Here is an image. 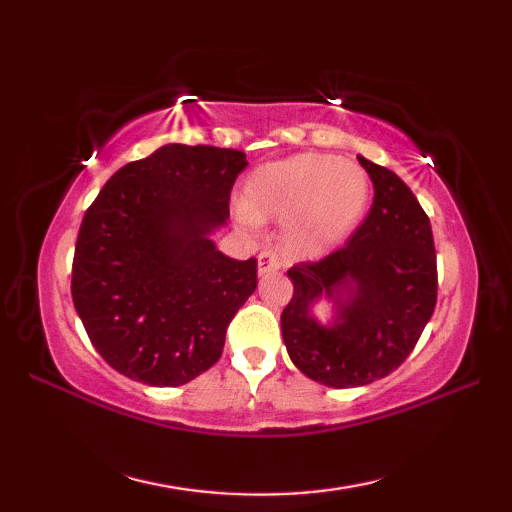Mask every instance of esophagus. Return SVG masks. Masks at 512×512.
I'll return each instance as SVG.
<instances>
[{
    "label": "esophagus",
    "mask_w": 512,
    "mask_h": 512,
    "mask_svg": "<svg viewBox=\"0 0 512 512\" xmlns=\"http://www.w3.org/2000/svg\"><path fill=\"white\" fill-rule=\"evenodd\" d=\"M257 266H259V275H270V273H277L281 268V255L277 250H262L257 257Z\"/></svg>",
    "instance_id": "esophagus-1"
}]
</instances>
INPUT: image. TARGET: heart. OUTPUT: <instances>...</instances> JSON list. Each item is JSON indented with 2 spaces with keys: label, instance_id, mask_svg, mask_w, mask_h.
I'll list each match as a JSON object with an SVG mask.
<instances>
[{
  "label": "heart",
  "instance_id": "heart-1",
  "mask_svg": "<svg viewBox=\"0 0 512 512\" xmlns=\"http://www.w3.org/2000/svg\"><path fill=\"white\" fill-rule=\"evenodd\" d=\"M372 195L367 171L330 154H297L259 167L248 180L255 215L292 220L299 253H321L354 231ZM246 220H253L244 213Z\"/></svg>",
  "mask_w": 512,
  "mask_h": 512
}]
</instances>
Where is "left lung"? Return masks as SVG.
<instances>
[{
    "mask_svg": "<svg viewBox=\"0 0 512 512\" xmlns=\"http://www.w3.org/2000/svg\"><path fill=\"white\" fill-rule=\"evenodd\" d=\"M374 202L347 242L319 262L288 270L292 299L281 312L286 350L321 385L350 389L394 372L416 347L438 301L436 246L429 217L394 171L358 156ZM351 288L330 329L311 319L321 296Z\"/></svg>",
    "mask_w": 512,
    "mask_h": 512,
    "instance_id": "8db88e82",
    "label": "left lung"
}]
</instances>
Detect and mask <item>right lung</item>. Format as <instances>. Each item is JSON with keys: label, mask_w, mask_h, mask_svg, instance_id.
Here are the masks:
<instances>
[{"label": "right lung", "mask_w": 512, "mask_h": 512, "mask_svg": "<svg viewBox=\"0 0 512 512\" xmlns=\"http://www.w3.org/2000/svg\"><path fill=\"white\" fill-rule=\"evenodd\" d=\"M246 154L165 145L118 169L85 211L72 301L105 363L178 387L222 356L226 328L257 288V259L237 262L209 237L226 222Z\"/></svg>", "instance_id": "obj_1"}]
</instances>
